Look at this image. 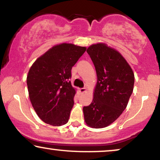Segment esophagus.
<instances>
[{
    "label": "esophagus",
    "mask_w": 160,
    "mask_h": 160,
    "mask_svg": "<svg viewBox=\"0 0 160 160\" xmlns=\"http://www.w3.org/2000/svg\"><path fill=\"white\" fill-rule=\"evenodd\" d=\"M79 91L81 93H84V92H86L87 91V89L85 88V87H83V88H80L79 89Z\"/></svg>",
    "instance_id": "obj_1"
}]
</instances>
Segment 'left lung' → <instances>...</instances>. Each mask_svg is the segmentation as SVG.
I'll return each mask as SVG.
<instances>
[{
	"label": "left lung",
	"instance_id": "left-lung-1",
	"mask_svg": "<svg viewBox=\"0 0 160 160\" xmlns=\"http://www.w3.org/2000/svg\"><path fill=\"white\" fill-rule=\"evenodd\" d=\"M95 67L98 82L94 98L84 106V120L92 128H103L113 123L128 106L135 77L130 65L117 50L105 43L87 49Z\"/></svg>",
	"mask_w": 160,
	"mask_h": 160
}]
</instances>
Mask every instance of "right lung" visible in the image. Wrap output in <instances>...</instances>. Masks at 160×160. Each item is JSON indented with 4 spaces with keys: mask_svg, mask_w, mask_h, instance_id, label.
Here are the masks:
<instances>
[{
    "mask_svg": "<svg viewBox=\"0 0 160 160\" xmlns=\"http://www.w3.org/2000/svg\"><path fill=\"white\" fill-rule=\"evenodd\" d=\"M86 47L61 43L48 50L32 64L27 85L32 106L45 123L61 126L68 122L76 90L71 81L72 67Z\"/></svg>",
    "mask_w": 160,
    "mask_h": 160,
    "instance_id": "1",
    "label": "right lung"
}]
</instances>
